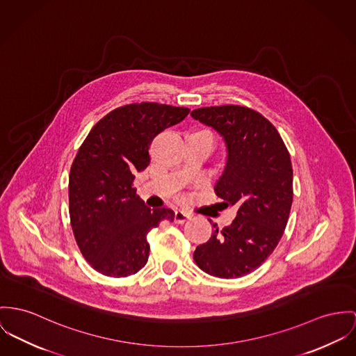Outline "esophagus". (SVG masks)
Wrapping results in <instances>:
<instances>
[{
  "label": "esophagus",
  "mask_w": 356,
  "mask_h": 356,
  "mask_svg": "<svg viewBox=\"0 0 356 356\" xmlns=\"http://www.w3.org/2000/svg\"><path fill=\"white\" fill-rule=\"evenodd\" d=\"M188 219H191V214L187 213V211L177 210V211L175 213V222H176V223H184V222H187Z\"/></svg>",
  "instance_id": "esophagus-1"
}]
</instances>
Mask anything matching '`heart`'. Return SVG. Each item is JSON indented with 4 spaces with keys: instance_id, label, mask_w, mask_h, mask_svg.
Returning <instances> with one entry per match:
<instances>
[{
    "instance_id": "obj_1",
    "label": "heart",
    "mask_w": 356,
    "mask_h": 356,
    "mask_svg": "<svg viewBox=\"0 0 356 356\" xmlns=\"http://www.w3.org/2000/svg\"><path fill=\"white\" fill-rule=\"evenodd\" d=\"M202 131H206V130H202Z\"/></svg>"
}]
</instances>
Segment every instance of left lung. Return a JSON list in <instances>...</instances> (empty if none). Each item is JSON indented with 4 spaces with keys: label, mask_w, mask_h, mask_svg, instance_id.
Masks as SVG:
<instances>
[{
    "label": "left lung",
    "mask_w": 356,
    "mask_h": 356,
    "mask_svg": "<svg viewBox=\"0 0 356 356\" xmlns=\"http://www.w3.org/2000/svg\"><path fill=\"white\" fill-rule=\"evenodd\" d=\"M191 116L223 138L226 164L214 190L223 203L238 207L229 226L196 246L193 260L206 274L241 277L267 260L286 229L293 203L290 154L273 123L256 111L219 106Z\"/></svg>",
    "instance_id": "8db88e82"
}]
</instances>
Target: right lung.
<instances>
[{"mask_svg": "<svg viewBox=\"0 0 356 356\" xmlns=\"http://www.w3.org/2000/svg\"><path fill=\"white\" fill-rule=\"evenodd\" d=\"M190 110L159 103L111 111L82 142L69 175V214L77 245L100 274L124 277L149 257L146 236L170 209H149L133 187L136 173L150 164L149 147Z\"/></svg>", "mask_w": 356, "mask_h": 356, "instance_id": "right-lung-1", "label": "right lung"}]
</instances>
